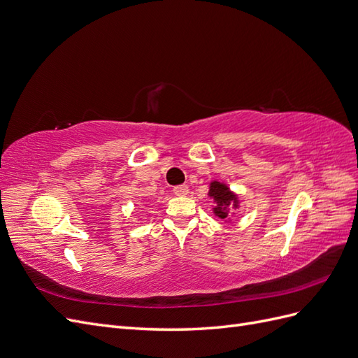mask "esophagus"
I'll return each instance as SVG.
<instances>
[{"mask_svg":"<svg viewBox=\"0 0 358 358\" xmlns=\"http://www.w3.org/2000/svg\"><path fill=\"white\" fill-rule=\"evenodd\" d=\"M173 192H175V196H178V197H185V196H188L189 189L187 185H180V187L173 188Z\"/></svg>","mask_w":358,"mask_h":358,"instance_id":"34e87169","label":"esophagus"}]
</instances>
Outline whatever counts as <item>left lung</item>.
I'll use <instances>...</instances> for the list:
<instances>
[{
  "label": "left lung",
  "instance_id": "obj_1",
  "mask_svg": "<svg viewBox=\"0 0 358 358\" xmlns=\"http://www.w3.org/2000/svg\"><path fill=\"white\" fill-rule=\"evenodd\" d=\"M208 196L215 203V206L212 208L213 213L216 216H220V218L224 220L225 222H230L231 221V218H230L231 210L241 208L239 194L231 191L225 182H220V180H216V179L212 180L209 183Z\"/></svg>",
  "mask_w": 358,
  "mask_h": 358
}]
</instances>
